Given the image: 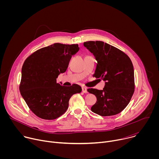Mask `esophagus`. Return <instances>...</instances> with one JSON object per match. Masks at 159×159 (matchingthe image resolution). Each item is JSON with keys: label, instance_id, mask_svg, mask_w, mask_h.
I'll return each mask as SVG.
<instances>
[{"label": "esophagus", "instance_id": "obj_1", "mask_svg": "<svg viewBox=\"0 0 159 159\" xmlns=\"http://www.w3.org/2000/svg\"><path fill=\"white\" fill-rule=\"evenodd\" d=\"M82 92L84 93H87V88L85 87H82Z\"/></svg>", "mask_w": 159, "mask_h": 159}]
</instances>
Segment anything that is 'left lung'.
<instances>
[{"label": "left lung", "mask_w": 159, "mask_h": 159, "mask_svg": "<svg viewBox=\"0 0 159 159\" xmlns=\"http://www.w3.org/2000/svg\"><path fill=\"white\" fill-rule=\"evenodd\" d=\"M84 46L98 61L93 77L106 82L102 90L87 89L97 98L91 111L102 116L116 115L127 106L134 91L133 63L123 52L103 41H86Z\"/></svg>", "instance_id": "1"}]
</instances>
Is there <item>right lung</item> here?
Instances as JSON below:
<instances>
[{
  "label": "right lung",
  "mask_w": 159,
  "mask_h": 159,
  "mask_svg": "<svg viewBox=\"0 0 159 159\" xmlns=\"http://www.w3.org/2000/svg\"><path fill=\"white\" fill-rule=\"evenodd\" d=\"M79 50L77 44L54 43L36 50L25 60L19 90L38 117L58 118L67 110L70 98L82 91L77 84L67 87L57 82L58 75L66 70L72 56Z\"/></svg>",
  "instance_id": "1"
}]
</instances>
